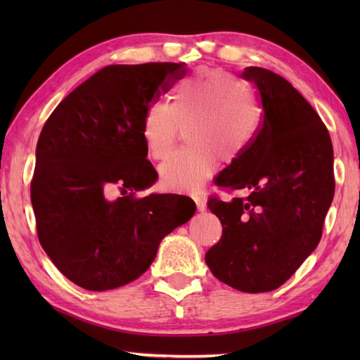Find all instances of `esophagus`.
<instances>
[{
  "label": "esophagus",
  "instance_id": "obj_1",
  "mask_svg": "<svg viewBox=\"0 0 360 360\" xmlns=\"http://www.w3.org/2000/svg\"><path fill=\"white\" fill-rule=\"evenodd\" d=\"M192 198H193L195 202H196V207H198V210H205V200H204V196L198 195V193H193V195H192Z\"/></svg>",
  "mask_w": 360,
  "mask_h": 360
}]
</instances>
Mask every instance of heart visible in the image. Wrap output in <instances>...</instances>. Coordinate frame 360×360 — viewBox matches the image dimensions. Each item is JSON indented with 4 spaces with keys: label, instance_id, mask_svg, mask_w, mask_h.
Instances as JSON below:
<instances>
[{
    "label": "heart",
    "instance_id": "obj_1",
    "mask_svg": "<svg viewBox=\"0 0 360 360\" xmlns=\"http://www.w3.org/2000/svg\"><path fill=\"white\" fill-rule=\"evenodd\" d=\"M263 112L249 86L233 74L205 70L176 88L172 105L155 102L145 110L142 137L150 155L164 158L187 128L186 148L159 165L160 186L168 190L200 187L217 170L221 156L231 164L259 133Z\"/></svg>",
    "mask_w": 360,
    "mask_h": 360
}]
</instances>
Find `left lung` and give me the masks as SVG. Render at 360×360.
I'll use <instances>...</instances> for the list:
<instances>
[{"label": "left lung", "mask_w": 360, "mask_h": 360, "mask_svg": "<svg viewBox=\"0 0 360 360\" xmlns=\"http://www.w3.org/2000/svg\"><path fill=\"white\" fill-rule=\"evenodd\" d=\"M243 77L258 89L263 122L217 178L219 188L246 195L209 198L223 235L205 263L219 281L257 294L280 288L317 248L334 198V159L322 119L286 79L257 66Z\"/></svg>", "instance_id": "left-lung-1"}]
</instances>
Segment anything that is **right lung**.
Segmentation results:
<instances>
[{
  "label": "right lung",
  "mask_w": 360,
  "mask_h": 360,
  "mask_svg": "<svg viewBox=\"0 0 360 360\" xmlns=\"http://www.w3.org/2000/svg\"><path fill=\"white\" fill-rule=\"evenodd\" d=\"M186 72V63L105 66L46 120L30 181L37 235L80 288L108 290L139 278L164 236L193 217L188 196H136L158 178L142 137L145 110ZM112 185L126 196L106 200Z\"/></svg>",
  "instance_id": "right-lung-1"
}]
</instances>
